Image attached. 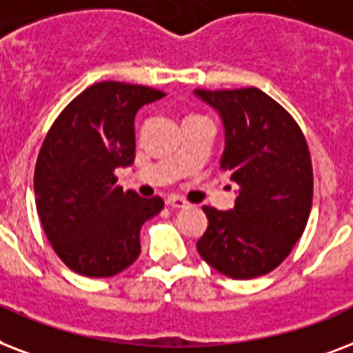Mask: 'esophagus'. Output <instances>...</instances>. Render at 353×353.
<instances>
[{"mask_svg":"<svg viewBox=\"0 0 353 353\" xmlns=\"http://www.w3.org/2000/svg\"><path fill=\"white\" fill-rule=\"evenodd\" d=\"M168 206L171 208H188L190 206V202L185 201V199H182L180 195H169L168 196Z\"/></svg>","mask_w":353,"mask_h":353,"instance_id":"1","label":"esophagus"}]
</instances>
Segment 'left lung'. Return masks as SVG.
Masks as SVG:
<instances>
[{"label": "left lung", "instance_id": "1", "mask_svg": "<svg viewBox=\"0 0 353 353\" xmlns=\"http://www.w3.org/2000/svg\"><path fill=\"white\" fill-rule=\"evenodd\" d=\"M195 94L219 112L221 169L239 185L230 212L202 206L208 228L196 250L228 278L269 274L291 254L310 219L313 168L304 132L283 106L254 86Z\"/></svg>", "mask_w": 353, "mask_h": 353}]
</instances>
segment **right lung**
Instances as JSON below:
<instances>
[{
	"mask_svg": "<svg viewBox=\"0 0 353 353\" xmlns=\"http://www.w3.org/2000/svg\"><path fill=\"white\" fill-rule=\"evenodd\" d=\"M163 95L141 84H92L46 134L34 168L37 212L57 256L79 274L110 278L130 267L141 225L162 212V196L123 191L116 169L134 162L136 112Z\"/></svg>",
	"mask_w": 353,
	"mask_h": 353,
	"instance_id": "1",
	"label": "right lung"
}]
</instances>
